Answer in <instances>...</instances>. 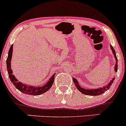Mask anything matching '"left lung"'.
Here are the masks:
<instances>
[{"mask_svg":"<svg viewBox=\"0 0 126 126\" xmlns=\"http://www.w3.org/2000/svg\"><path fill=\"white\" fill-rule=\"evenodd\" d=\"M110 47L111 50H112V52L113 53L114 56H115V59H116V64L115 66V72H117L118 70V59L116 58V53H115V51L114 50V48H113V47L110 45ZM114 79H115V78H113V79H111L110 80V82L107 85H106L105 86H104L103 87H100L99 89H83L82 87H81L79 85V83L78 82V81L76 80V79L73 78V82L75 83V84L76 85V87L78 89V90L80 92L83 93L84 94H86V95H90V96H96V95H99V94H102V93H104L105 92L107 91L108 89H110V87L111 86V85L112 84L113 82Z\"/></svg>","mask_w":126,"mask_h":126,"instance_id":"8db88e82","label":"left lung"}]
</instances>
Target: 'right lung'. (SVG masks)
<instances>
[{
  "label": "right lung",
  "instance_id": "1",
  "mask_svg": "<svg viewBox=\"0 0 126 126\" xmlns=\"http://www.w3.org/2000/svg\"><path fill=\"white\" fill-rule=\"evenodd\" d=\"M13 48V45H11L10 50H9L8 56L7 59H6V67H7L8 73L10 81L14 84L15 87L18 89L19 91L22 92L23 93L33 96L39 95V94H42V93L48 91L51 87L54 82V74L51 76V78H50L47 84L42 87H33L27 85L26 84H22L16 78L15 75H13V71L11 68V57H12Z\"/></svg>",
  "mask_w": 126,
  "mask_h": 126
}]
</instances>
